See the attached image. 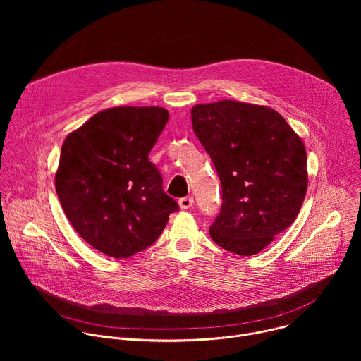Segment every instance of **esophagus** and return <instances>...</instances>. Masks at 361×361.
<instances>
[{"instance_id": "34e87169", "label": "esophagus", "mask_w": 361, "mask_h": 361, "mask_svg": "<svg viewBox=\"0 0 361 361\" xmlns=\"http://www.w3.org/2000/svg\"><path fill=\"white\" fill-rule=\"evenodd\" d=\"M178 204H180V207H181L183 210H188V209L192 207L194 198H192V197H183V198L178 200Z\"/></svg>"}]
</instances>
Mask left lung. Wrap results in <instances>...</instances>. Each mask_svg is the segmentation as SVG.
I'll use <instances>...</instances> for the list:
<instances>
[{
    "instance_id": "left-lung-1",
    "label": "left lung",
    "mask_w": 361,
    "mask_h": 361,
    "mask_svg": "<svg viewBox=\"0 0 361 361\" xmlns=\"http://www.w3.org/2000/svg\"><path fill=\"white\" fill-rule=\"evenodd\" d=\"M191 121L221 183L213 241L238 255L260 252L301 209L307 191L301 138L273 109L233 99L194 106Z\"/></svg>"
}]
</instances>
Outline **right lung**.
<instances>
[{
    "label": "right lung",
    "mask_w": 361,
    "mask_h": 361,
    "mask_svg": "<svg viewBox=\"0 0 361 361\" xmlns=\"http://www.w3.org/2000/svg\"><path fill=\"white\" fill-rule=\"evenodd\" d=\"M167 121L160 107H114L66 138L57 195L75 231L98 251L116 259L142 251L178 212L148 160Z\"/></svg>",
    "instance_id": "1"
}]
</instances>
